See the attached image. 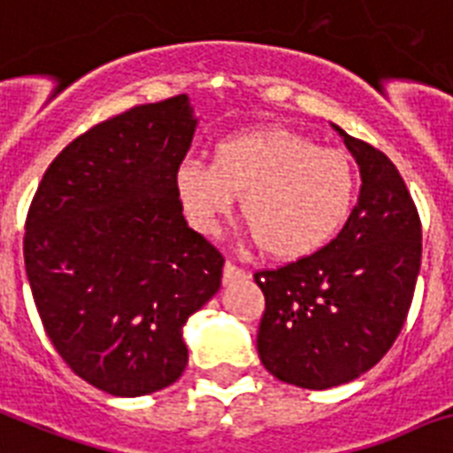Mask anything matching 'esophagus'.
I'll return each mask as SVG.
<instances>
[{"label":"esophagus","instance_id":"34e87169","mask_svg":"<svg viewBox=\"0 0 453 453\" xmlns=\"http://www.w3.org/2000/svg\"><path fill=\"white\" fill-rule=\"evenodd\" d=\"M243 278H248V273H245L243 269H238L236 264H231V262L224 264V273H222L224 285L236 283V280H243Z\"/></svg>","mask_w":453,"mask_h":453}]
</instances>
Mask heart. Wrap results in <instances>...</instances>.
Masks as SVG:
<instances>
[{"label":"heart","instance_id":"obj_1","mask_svg":"<svg viewBox=\"0 0 453 453\" xmlns=\"http://www.w3.org/2000/svg\"><path fill=\"white\" fill-rule=\"evenodd\" d=\"M177 201L198 234L215 236L236 198L264 255L299 259L339 234L356 198V173L339 150L288 128L245 130L212 147L210 165L184 161Z\"/></svg>","mask_w":453,"mask_h":453}]
</instances>
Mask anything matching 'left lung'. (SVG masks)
I'll return each mask as SVG.
<instances>
[{"mask_svg":"<svg viewBox=\"0 0 453 453\" xmlns=\"http://www.w3.org/2000/svg\"><path fill=\"white\" fill-rule=\"evenodd\" d=\"M332 128L360 168L356 208L323 250L255 273L266 299L259 360L276 379L309 390L353 381L388 353L421 266V222L393 161Z\"/></svg>","mask_w":453,"mask_h":453,"instance_id":"left-lung-1","label":"left lung"}]
</instances>
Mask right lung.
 Returning a JSON list of instances; mask_svg holds the SVG:
<instances>
[{
    "instance_id": "add662e5",
    "label": "right lung",
    "mask_w": 453,
    "mask_h": 453,
    "mask_svg": "<svg viewBox=\"0 0 453 453\" xmlns=\"http://www.w3.org/2000/svg\"><path fill=\"white\" fill-rule=\"evenodd\" d=\"M196 126L187 96L133 107L67 144L32 198L23 255L43 329L110 395L175 383L184 325L222 285V255L175 191Z\"/></svg>"
}]
</instances>
